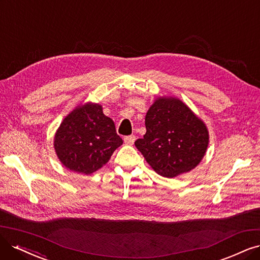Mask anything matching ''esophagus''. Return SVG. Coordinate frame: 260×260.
<instances>
[{
    "instance_id": "1",
    "label": "esophagus",
    "mask_w": 260,
    "mask_h": 260,
    "mask_svg": "<svg viewBox=\"0 0 260 260\" xmlns=\"http://www.w3.org/2000/svg\"><path fill=\"white\" fill-rule=\"evenodd\" d=\"M135 140H136V137L134 136V135H131V136H126V137H124V142H125V145H128V146H132L134 142H135Z\"/></svg>"
}]
</instances>
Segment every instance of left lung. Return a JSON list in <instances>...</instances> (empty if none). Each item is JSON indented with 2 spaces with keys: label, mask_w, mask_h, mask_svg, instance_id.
<instances>
[{
  "label": "left lung",
  "mask_w": 260,
  "mask_h": 260,
  "mask_svg": "<svg viewBox=\"0 0 260 260\" xmlns=\"http://www.w3.org/2000/svg\"><path fill=\"white\" fill-rule=\"evenodd\" d=\"M146 128L135 146L159 176L175 178L185 174L206 154V124L179 99L157 98L146 114Z\"/></svg>",
  "instance_id": "obj_1"
}]
</instances>
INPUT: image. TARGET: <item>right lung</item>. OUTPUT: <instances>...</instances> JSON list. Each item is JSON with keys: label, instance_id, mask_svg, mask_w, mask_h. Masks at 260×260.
Returning a JSON list of instances; mask_svg holds the SVG:
<instances>
[{"label": "right lung", "instance_id": "1", "mask_svg": "<svg viewBox=\"0 0 260 260\" xmlns=\"http://www.w3.org/2000/svg\"><path fill=\"white\" fill-rule=\"evenodd\" d=\"M123 143L113 121L99 104L79 105L57 128L53 146L62 164L72 171L91 175L107 164Z\"/></svg>", "mask_w": 260, "mask_h": 260}]
</instances>
